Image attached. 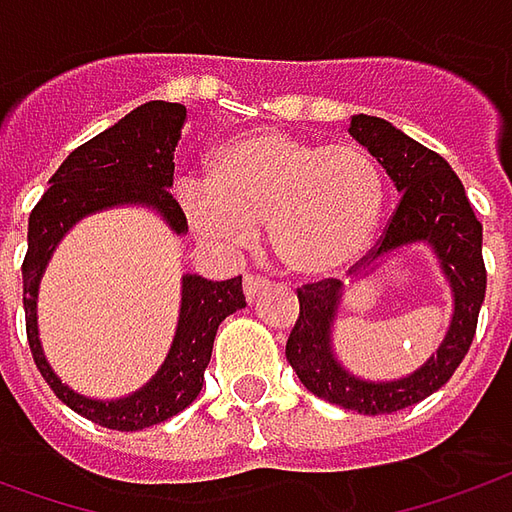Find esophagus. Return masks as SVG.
I'll return each instance as SVG.
<instances>
[{
  "mask_svg": "<svg viewBox=\"0 0 512 512\" xmlns=\"http://www.w3.org/2000/svg\"><path fill=\"white\" fill-rule=\"evenodd\" d=\"M269 288V280H263V277H255V274H249L246 280H243V294H246V300L255 302L263 291Z\"/></svg>",
  "mask_w": 512,
  "mask_h": 512,
  "instance_id": "1",
  "label": "esophagus"
}]
</instances>
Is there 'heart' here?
I'll return each instance as SVG.
<instances>
[{"mask_svg": "<svg viewBox=\"0 0 512 512\" xmlns=\"http://www.w3.org/2000/svg\"><path fill=\"white\" fill-rule=\"evenodd\" d=\"M179 201L201 241L238 249L266 224L283 269L319 277L367 249L384 212V176L356 142L319 145L257 128L212 148L207 182L182 184Z\"/></svg>", "mask_w": 512, "mask_h": 512, "instance_id": "heart-1", "label": "heart"}]
</instances>
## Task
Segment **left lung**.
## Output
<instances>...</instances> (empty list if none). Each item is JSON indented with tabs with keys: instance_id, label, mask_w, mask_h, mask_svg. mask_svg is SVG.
Masks as SVG:
<instances>
[{
	"instance_id": "1",
	"label": "left lung",
	"mask_w": 512,
	"mask_h": 512,
	"mask_svg": "<svg viewBox=\"0 0 512 512\" xmlns=\"http://www.w3.org/2000/svg\"><path fill=\"white\" fill-rule=\"evenodd\" d=\"M350 137L364 145L387 170L401 193L387 232L364 257L356 277L375 271L378 263L398 255L406 246H429L451 288V319L437 353H431L415 373L370 381L350 373L333 350V322L344 300L342 280H322L297 291L300 316L285 344V358L305 389L316 398L353 409L358 415H389L429 398L446 384L474 342L476 316L485 300V260H482V224L476 221L460 176L446 159L429 151L401 128L381 117L353 114ZM357 266H353L356 271Z\"/></svg>"
}]
</instances>
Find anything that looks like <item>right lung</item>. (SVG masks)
Returning <instances> with one entry per match:
<instances>
[{
  "label": "right lung",
  "mask_w": 512,
  "mask_h": 512,
  "mask_svg": "<svg viewBox=\"0 0 512 512\" xmlns=\"http://www.w3.org/2000/svg\"><path fill=\"white\" fill-rule=\"evenodd\" d=\"M184 117L187 109L182 103L151 100L137 106L120 123L66 156L61 168L52 173L50 190L30 212L27 255L22 263L30 353L52 392L69 409L106 429H148L187 409L204 384L215 330L229 314L246 308L241 277L212 283L201 274H184L179 322L162 367L137 392L114 401L86 398L66 387L50 367L38 339V285L52 252L78 221L114 207H145L156 212L173 235H187V218L179 201L170 196L176 168L173 151L182 139Z\"/></svg>",
  "instance_id": "add662e5"
}]
</instances>
